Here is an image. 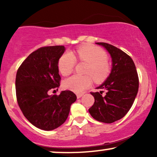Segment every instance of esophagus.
Returning a JSON list of instances; mask_svg holds the SVG:
<instances>
[{"mask_svg":"<svg viewBox=\"0 0 157 157\" xmlns=\"http://www.w3.org/2000/svg\"><path fill=\"white\" fill-rule=\"evenodd\" d=\"M82 95H83V94H82V93H80V94H77V98H80V97H82Z\"/></svg>","mask_w":157,"mask_h":157,"instance_id":"obj_1","label":"esophagus"}]
</instances>
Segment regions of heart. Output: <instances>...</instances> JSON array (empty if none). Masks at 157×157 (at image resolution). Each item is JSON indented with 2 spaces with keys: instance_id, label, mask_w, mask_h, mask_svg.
Instances as JSON below:
<instances>
[{
  "instance_id": "1",
  "label": "heart",
  "mask_w": 157,
  "mask_h": 157,
  "mask_svg": "<svg viewBox=\"0 0 157 157\" xmlns=\"http://www.w3.org/2000/svg\"><path fill=\"white\" fill-rule=\"evenodd\" d=\"M76 59L87 63L86 73L89 75H75L65 80L64 86L75 92H82L92 82L91 75L96 82H102L109 75L110 66L105 52L96 46H80L75 52H65L58 60V68L64 76L73 71ZM89 74H91L89 75Z\"/></svg>"
}]
</instances>
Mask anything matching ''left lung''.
<instances>
[{
    "label": "left lung",
    "instance_id": "8db88e82",
    "mask_svg": "<svg viewBox=\"0 0 157 157\" xmlns=\"http://www.w3.org/2000/svg\"><path fill=\"white\" fill-rule=\"evenodd\" d=\"M96 44L111 55L112 69L107 80L97 88L101 91L91 92L94 102L89 111L97 121L112 123L125 117L134 103L139 89L138 74L134 61L123 51L106 43Z\"/></svg>",
    "mask_w": 157,
    "mask_h": 157
}]
</instances>
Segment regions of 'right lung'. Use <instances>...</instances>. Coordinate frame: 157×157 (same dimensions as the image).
Here are the masks:
<instances>
[{
  "label": "right lung",
  "mask_w": 157,
  "mask_h": 157,
  "mask_svg": "<svg viewBox=\"0 0 157 157\" xmlns=\"http://www.w3.org/2000/svg\"><path fill=\"white\" fill-rule=\"evenodd\" d=\"M65 49L63 46L39 48L23 61L16 75L20 109L32 125L44 131L54 130L63 124L77 100L75 94L68 90L59 95H48L60 86L58 60Z\"/></svg>",
  "instance_id": "add662e5"
}]
</instances>
